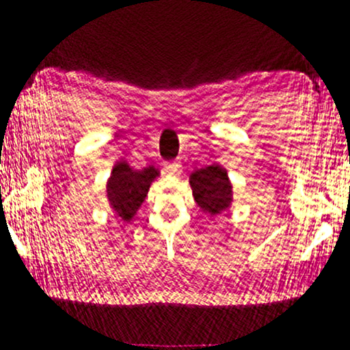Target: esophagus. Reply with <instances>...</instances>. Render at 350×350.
Segmentation results:
<instances>
[{
  "label": "esophagus",
  "mask_w": 350,
  "mask_h": 350,
  "mask_svg": "<svg viewBox=\"0 0 350 350\" xmlns=\"http://www.w3.org/2000/svg\"><path fill=\"white\" fill-rule=\"evenodd\" d=\"M163 170L167 172L168 175H178L182 172V165L178 161H170V163L163 165Z\"/></svg>",
  "instance_id": "esophagus-1"
}]
</instances>
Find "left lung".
I'll return each mask as SVG.
<instances>
[{
  "label": "left lung",
  "mask_w": 350,
  "mask_h": 350,
  "mask_svg": "<svg viewBox=\"0 0 350 350\" xmlns=\"http://www.w3.org/2000/svg\"><path fill=\"white\" fill-rule=\"evenodd\" d=\"M190 187L195 202L208 215H219L230 206L232 185L227 170L220 165L195 170L190 175Z\"/></svg>",
  "instance_id": "obj_1"
}]
</instances>
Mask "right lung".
Returning <instances> with one entry per match:
<instances>
[{
  "label": "right lung",
  "instance_id": "right-lung-1",
  "mask_svg": "<svg viewBox=\"0 0 350 350\" xmlns=\"http://www.w3.org/2000/svg\"><path fill=\"white\" fill-rule=\"evenodd\" d=\"M159 176L153 165L133 170L126 161H118L107 183V197L111 208L122 220L130 221L148 193L150 183Z\"/></svg>",
  "mask_w": 350,
  "mask_h": 350
}]
</instances>
